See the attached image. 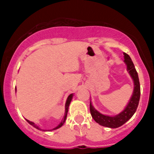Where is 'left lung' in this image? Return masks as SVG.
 Segmentation results:
<instances>
[{"mask_svg": "<svg viewBox=\"0 0 154 154\" xmlns=\"http://www.w3.org/2000/svg\"><path fill=\"white\" fill-rule=\"evenodd\" d=\"M123 54H124L125 59L124 62L126 65L127 71L134 82V91L125 108L118 114L114 115V116H109V115L102 114L99 111H97L93 106L91 101L89 105L90 113L94 121L102 126L112 128V129L122 126V125H124L133 117V115L136 112L137 108L138 106L140 95H141V88H140L138 74L134 67V63L132 61L130 57L127 53H124Z\"/></svg>", "mask_w": 154, "mask_h": 154, "instance_id": "1", "label": "left lung"}]
</instances>
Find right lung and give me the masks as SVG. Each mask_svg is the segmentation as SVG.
I'll use <instances>...</instances> for the list:
<instances>
[{
	"mask_svg": "<svg viewBox=\"0 0 154 154\" xmlns=\"http://www.w3.org/2000/svg\"><path fill=\"white\" fill-rule=\"evenodd\" d=\"M17 90V89H16ZM72 97H73V94H71L69 95V96L68 97L67 100H66V102H65V114H64V117H63V119L61 120V122H60V123L59 125H58L57 126L55 127V128H53V129H50L49 131H52V130H55V129H59V128H60V127L62 126L63 125H64V123L65 122V120H66V118H67V113H68V110H69V106L70 105V102H71V101H72ZM26 121H27L31 125H32V126L34 127V128H36V129H39V130H42V131H47V130H45V129H42L41 128H40L39 126H37V125L35 124L34 122H30V121H29V120L26 119Z\"/></svg>",
	"mask_w": 154,
	"mask_h": 154,
	"instance_id": "obj_1",
	"label": "right lung"
}]
</instances>
